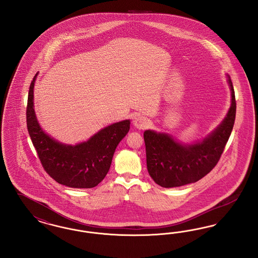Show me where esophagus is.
<instances>
[{"label": "esophagus", "instance_id": "esophagus-1", "mask_svg": "<svg viewBox=\"0 0 258 258\" xmlns=\"http://www.w3.org/2000/svg\"><path fill=\"white\" fill-rule=\"evenodd\" d=\"M148 119L146 117H144L143 115H137L135 116L133 119V124L136 128H138L139 130H143L145 128H147L148 126Z\"/></svg>", "mask_w": 258, "mask_h": 258}]
</instances>
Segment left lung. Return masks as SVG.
<instances>
[{
  "label": "left lung",
  "instance_id": "1",
  "mask_svg": "<svg viewBox=\"0 0 258 258\" xmlns=\"http://www.w3.org/2000/svg\"><path fill=\"white\" fill-rule=\"evenodd\" d=\"M231 104L223 121L203 141L185 144L166 133L146 130L143 133L147 170L154 181L165 188L196 182L217 164L232 131L236 101L228 76Z\"/></svg>",
  "mask_w": 258,
  "mask_h": 258
}]
</instances>
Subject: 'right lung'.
<instances>
[{
	"instance_id": "right-lung-1",
	"label": "right lung",
	"mask_w": 258,
	"mask_h": 258,
	"mask_svg": "<svg viewBox=\"0 0 258 258\" xmlns=\"http://www.w3.org/2000/svg\"><path fill=\"white\" fill-rule=\"evenodd\" d=\"M37 75L29 86L27 126L40 162L58 183L74 188L95 187L109 171L117 144L129 132L130 120L109 125L76 145L59 143L43 131L35 115L33 88Z\"/></svg>"
}]
</instances>
